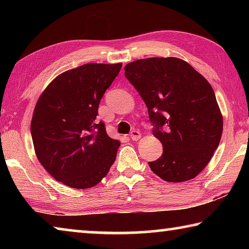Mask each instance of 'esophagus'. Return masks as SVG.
<instances>
[{
  "instance_id": "esophagus-1",
  "label": "esophagus",
  "mask_w": 249,
  "mask_h": 249,
  "mask_svg": "<svg viewBox=\"0 0 249 249\" xmlns=\"http://www.w3.org/2000/svg\"><path fill=\"white\" fill-rule=\"evenodd\" d=\"M129 138L132 141H138L141 138V133L138 132V130H132V132H130V134H129Z\"/></svg>"
}]
</instances>
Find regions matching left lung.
<instances>
[{
    "label": "left lung",
    "mask_w": 249,
    "mask_h": 249,
    "mask_svg": "<svg viewBox=\"0 0 249 249\" xmlns=\"http://www.w3.org/2000/svg\"><path fill=\"white\" fill-rule=\"evenodd\" d=\"M125 77L142 96L162 155L148 165L168 182L193 179L220 144L223 117L215 94L181 59L147 58L125 66Z\"/></svg>",
    "instance_id": "left-lung-1"
}]
</instances>
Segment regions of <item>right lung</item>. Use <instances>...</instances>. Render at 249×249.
<instances>
[{
  "mask_svg": "<svg viewBox=\"0 0 249 249\" xmlns=\"http://www.w3.org/2000/svg\"><path fill=\"white\" fill-rule=\"evenodd\" d=\"M122 64H87L66 71L40 95L31 133L43 167L59 182L92 188L107 175L121 142L96 121L100 101Z\"/></svg>",
  "mask_w": 249,
  "mask_h": 249,
  "instance_id": "add662e5",
  "label": "right lung"
}]
</instances>
